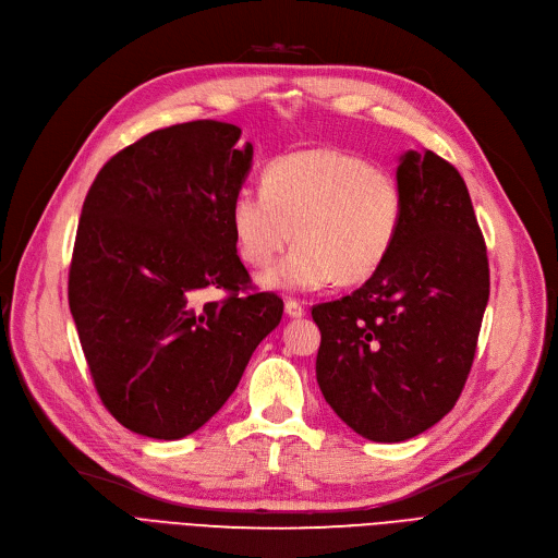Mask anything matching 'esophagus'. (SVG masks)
<instances>
[{
	"mask_svg": "<svg viewBox=\"0 0 558 558\" xmlns=\"http://www.w3.org/2000/svg\"><path fill=\"white\" fill-rule=\"evenodd\" d=\"M284 312H287V316H291V318H301V316L305 314V307H303L301 301L289 299V301L284 303Z\"/></svg>",
	"mask_w": 558,
	"mask_h": 558,
	"instance_id": "1",
	"label": "esophagus"
}]
</instances>
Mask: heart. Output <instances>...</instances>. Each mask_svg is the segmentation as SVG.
Instances as JSON below:
<instances>
[{
  "mask_svg": "<svg viewBox=\"0 0 558 558\" xmlns=\"http://www.w3.org/2000/svg\"><path fill=\"white\" fill-rule=\"evenodd\" d=\"M230 230L240 257L255 269L296 240L264 287L316 291L337 278L362 282L389 257L404 219V190L387 167L318 146L276 158L262 190L244 187L230 201Z\"/></svg>",
  "mask_w": 558,
  "mask_h": 558,
  "instance_id": "b5f03b06",
  "label": "heart"
}]
</instances>
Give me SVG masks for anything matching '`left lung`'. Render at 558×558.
Segmentation results:
<instances>
[{"mask_svg": "<svg viewBox=\"0 0 558 558\" xmlns=\"http://www.w3.org/2000/svg\"><path fill=\"white\" fill-rule=\"evenodd\" d=\"M396 175L404 219L389 257L350 296L312 307L320 393L377 444L418 436L454 407L490 289L461 173L434 151H407Z\"/></svg>", "mask_w": 558, "mask_h": 558, "instance_id": "left-lung-1", "label": "left lung"}]
</instances>
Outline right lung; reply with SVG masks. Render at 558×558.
<instances>
[{
	"mask_svg": "<svg viewBox=\"0 0 558 558\" xmlns=\"http://www.w3.org/2000/svg\"><path fill=\"white\" fill-rule=\"evenodd\" d=\"M242 129L196 120L140 137L87 190L68 296L95 389L126 429L173 441L208 423L282 301L255 291L230 230L251 169ZM217 286L221 302L201 304Z\"/></svg>",
	"mask_w": 558,
	"mask_h": 558,
	"instance_id": "1",
	"label": "right lung"
}]
</instances>
